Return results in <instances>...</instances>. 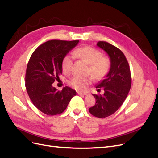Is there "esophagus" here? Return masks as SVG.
<instances>
[{
    "mask_svg": "<svg viewBox=\"0 0 158 158\" xmlns=\"http://www.w3.org/2000/svg\"><path fill=\"white\" fill-rule=\"evenodd\" d=\"M78 95H87L88 94L86 93V92H78Z\"/></svg>",
    "mask_w": 158,
    "mask_h": 158,
    "instance_id": "34e87169",
    "label": "esophagus"
}]
</instances>
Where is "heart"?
<instances>
[{"label":"heart","instance_id":"1","mask_svg":"<svg viewBox=\"0 0 158 158\" xmlns=\"http://www.w3.org/2000/svg\"><path fill=\"white\" fill-rule=\"evenodd\" d=\"M73 55L83 60L89 64L88 73L94 78L101 80L108 73L110 67V60L106 56H103L101 51L92 46H84L76 49ZM73 59L70 55L64 56L61 63V69L65 75H69L72 71ZM92 78H82L74 76L69 81V84L76 90H84L92 82Z\"/></svg>","mask_w":158,"mask_h":158}]
</instances>
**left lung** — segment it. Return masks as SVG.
I'll return each instance as SVG.
<instances>
[{
	"instance_id": "1",
	"label": "left lung",
	"mask_w": 158,
	"mask_h": 158,
	"mask_svg": "<svg viewBox=\"0 0 158 158\" xmlns=\"http://www.w3.org/2000/svg\"><path fill=\"white\" fill-rule=\"evenodd\" d=\"M97 46L109 55L111 67L105 79L96 86L98 92L103 89L104 93L92 94L95 103L89 111L94 117L105 118L116 112L125 102L131 87V75L128 61L120 49L103 41H98Z\"/></svg>"
}]
</instances>
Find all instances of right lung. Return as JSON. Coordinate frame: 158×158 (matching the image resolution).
Here are the masks:
<instances>
[{"label": "right lung", "instance_id": "add662e5", "mask_svg": "<svg viewBox=\"0 0 158 158\" xmlns=\"http://www.w3.org/2000/svg\"><path fill=\"white\" fill-rule=\"evenodd\" d=\"M79 40H53L40 45L33 51L26 72V88L33 104L47 115H56L67 107L76 91L66 86L61 91L52 84L62 74L64 56L78 44Z\"/></svg>", "mask_w": 158, "mask_h": 158}]
</instances>
